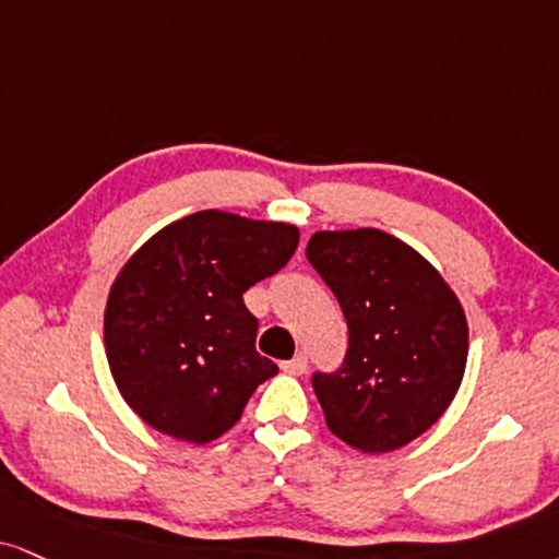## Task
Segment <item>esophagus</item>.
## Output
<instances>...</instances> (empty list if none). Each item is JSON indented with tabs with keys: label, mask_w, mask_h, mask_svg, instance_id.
<instances>
[{
	"label": "esophagus",
	"mask_w": 559,
	"mask_h": 559,
	"mask_svg": "<svg viewBox=\"0 0 559 559\" xmlns=\"http://www.w3.org/2000/svg\"><path fill=\"white\" fill-rule=\"evenodd\" d=\"M282 370H285V373H290V376H302L308 370V357L302 353L295 355L293 360L282 362Z\"/></svg>",
	"instance_id": "obj_1"
}]
</instances>
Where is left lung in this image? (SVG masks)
I'll list each match as a JSON object with an SVG mask.
<instances>
[{
  "label": "left lung",
  "instance_id": "1",
  "mask_svg": "<svg viewBox=\"0 0 559 559\" xmlns=\"http://www.w3.org/2000/svg\"><path fill=\"white\" fill-rule=\"evenodd\" d=\"M306 257L347 321L342 365L311 378L329 430L357 451H396L456 396L469 353L461 302L415 248L373 227L316 233Z\"/></svg>",
  "mask_w": 559,
  "mask_h": 559
}]
</instances>
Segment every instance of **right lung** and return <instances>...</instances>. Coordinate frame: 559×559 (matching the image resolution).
<instances>
[{"mask_svg":"<svg viewBox=\"0 0 559 559\" xmlns=\"http://www.w3.org/2000/svg\"><path fill=\"white\" fill-rule=\"evenodd\" d=\"M298 227L204 210L170 223L116 277L106 355L121 396L165 436L210 443L277 365L257 353L243 293L277 274Z\"/></svg>","mask_w":559,"mask_h":559,"instance_id":"right-lung-1","label":"right lung"}]
</instances>
